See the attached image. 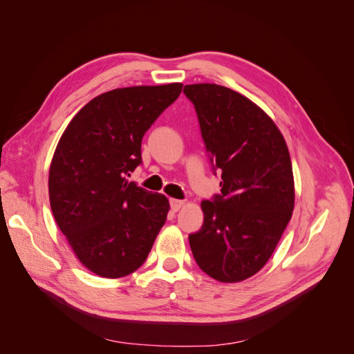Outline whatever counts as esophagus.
I'll use <instances>...</instances> for the list:
<instances>
[{
  "mask_svg": "<svg viewBox=\"0 0 354 354\" xmlns=\"http://www.w3.org/2000/svg\"><path fill=\"white\" fill-rule=\"evenodd\" d=\"M169 207H171V211L177 212L181 207H183V201H180V199H169Z\"/></svg>",
  "mask_w": 354,
  "mask_h": 354,
  "instance_id": "esophagus-1",
  "label": "esophagus"
}]
</instances>
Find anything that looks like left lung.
<instances>
[{"instance_id":"obj_1","label":"left lung","mask_w":354,"mask_h":354,"mask_svg":"<svg viewBox=\"0 0 354 354\" xmlns=\"http://www.w3.org/2000/svg\"><path fill=\"white\" fill-rule=\"evenodd\" d=\"M220 195L203 199V224L189 234L201 269L239 282L270 259L294 209L291 158L283 136L259 106L217 84L186 85Z\"/></svg>"}]
</instances>
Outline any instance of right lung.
<instances>
[{"mask_svg":"<svg viewBox=\"0 0 354 354\" xmlns=\"http://www.w3.org/2000/svg\"><path fill=\"white\" fill-rule=\"evenodd\" d=\"M183 84L103 93L73 116L51 160L50 205L78 260L122 277L140 267L164 226L168 199L128 181L142 164V138Z\"/></svg>","mask_w":354,"mask_h":354,"instance_id":"add662e5","label":"right lung"}]
</instances>
